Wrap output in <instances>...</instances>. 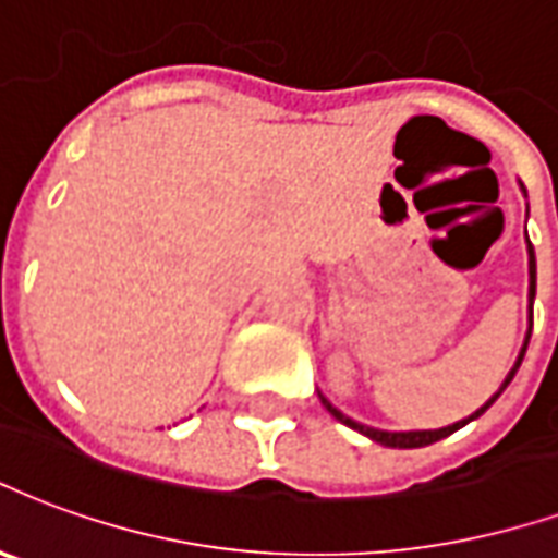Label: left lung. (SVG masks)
Instances as JSON below:
<instances>
[{"label": "left lung", "mask_w": 558, "mask_h": 558, "mask_svg": "<svg viewBox=\"0 0 558 558\" xmlns=\"http://www.w3.org/2000/svg\"><path fill=\"white\" fill-rule=\"evenodd\" d=\"M523 189V185H521ZM526 192V189H523ZM526 254H530V331H526V340H523V349L521 354H518V361H514V366H511V373L506 375V381L499 384V390L494 396H490L485 405L478 408V411H473V414L468 416V420H458V423H452V426H444V428H428V432H381V428H373V426H363V423H357V420H352V416H345L342 411H337V408L325 399V396H319L322 405L328 408V414L337 416L342 426L354 428V432H361V435H366L369 440H375V444H381V447H393V449H416V447H428V444H435V440H440V437H449L452 432H458L461 426H468L470 420H476V416H482L485 411H488L494 402L499 399V393L506 390L511 384V378H514V373L521 369V361L523 354H526V345H530V333H532V301H535V251H532V242L530 236H526Z\"/></svg>", "instance_id": "obj_1"}]
</instances>
